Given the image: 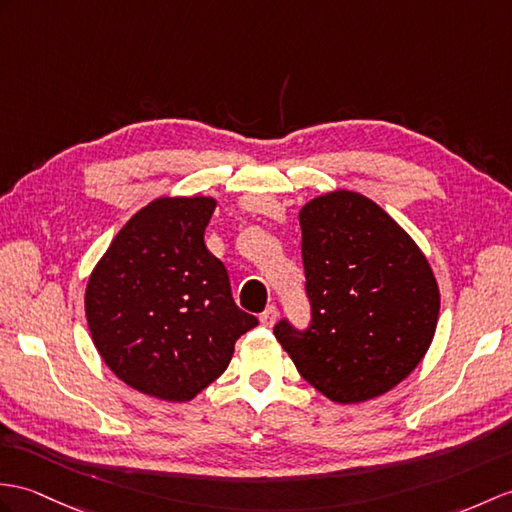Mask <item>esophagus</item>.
Instances as JSON below:
<instances>
[{
	"mask_svg": "<svg viewBox=\"0 0 512 512\" xmlns=\"http://www.w3.org/2000/svg\"><path fill=\"white\" fill-rule=\"evenodd\" d=\"M275 320H277V307H275V305L266 307L264 314L259 316V323L264 325V327H272V325H275Z\"/></svg>",
	"mask_w": 512,
	"mask_h": 512,
	"instance_id": "obj_1",
	"label": "esophagus"
}]
</instances>
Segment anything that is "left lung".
Masks as SVG:
<instances>
[{
	"instance_id": "1",
	"label": "left lung",
	"mask_w": 512,
	"mask_h": 512,
	"mask_svg": "<svg viewBox=\"0 0 512 512\" xmlns=\"http://www.w3.org/2000/svg\"><path fill=\"white\" fill-rule=\"evenodd\" d=\"M312 327L285 320L275 338L307 384L362 403L401 384L434 340L441 292L430 261L395 218L351 189L299 211Z\"/></svg>"
}]
</instances>
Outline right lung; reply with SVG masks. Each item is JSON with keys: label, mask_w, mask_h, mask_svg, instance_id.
<instances>
[{"label": "right lung", "mask_w": 512, "mask_h": 512, "mask_svg": "<svg viewBox=\"0 0 512 512\" xmlns=\"http://www.w3.org/2000/svg\"><path fill=\"white\" fill-rule=\"evenodd\" d=\"M213 196H161L141 207L91 270L85 316L113 375L148 397L183 403L227 371L257 325L209 253Z\"/></svg>", "instance_id": "obj_1"}]
</instances>
